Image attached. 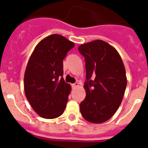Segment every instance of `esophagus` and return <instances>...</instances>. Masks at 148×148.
I'll return each mask as SVG.
<instances>
[{"instance_id":"34e87169","label":"esophagus","mask_w":148,"mask_h":148,"mask_svg":"<svg viewBox=\"0 0 148 148\" xmlns=\"http://www.w3.org/2000/svg\"><path fill=\"white\" fill-rule=\"evenodd\" d=\"M78 85H79V84H78V82H75V83H74L72 84L73 87H78Z\"/></svg>"}]
</instances>
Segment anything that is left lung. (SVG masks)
Returning a JSON list of instances; mask_svg holds the SVG:
<instances>
[{
  "instance_id": "8db88e82",
  "label": "left lung",
  "mask_w": 148,
  "mask_h": 148,
  "mask_svg": "<svg viewBox=\"0 0 148 148\" xmlns=\"http://www.w3.org/2000/svg\"><path fill=\"white\" fill-rule=\"evenodd\" d=\"M78 49L86 68V97L80 104L81 113L90 122H104L122 101L127 86L125 66L116 49L101 40L82 44Z\"/></svg>"
}]
</instances>
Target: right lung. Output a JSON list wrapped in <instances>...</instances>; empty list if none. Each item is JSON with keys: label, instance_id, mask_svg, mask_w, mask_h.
Segmentation results:
<instances>
[{"label": "right lung", "instance_id": "add662e5", "mask_svg": "<svg viewBox=\"0 0 148 148\" xmlns=\"http://www.w3.org/2000/svg\"><path fill=\"white\" fill-rule=\"evenodd\" d=\"M74 43L53 34L38 43L30 56L24 75V91L34 110L44 119L61 116L71 87L63 78V60Z\"/></svg>", "mask_w": 148, "mask_h": 148}]
</instances>
